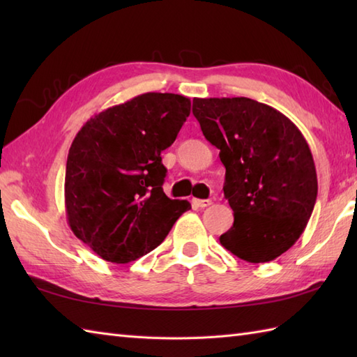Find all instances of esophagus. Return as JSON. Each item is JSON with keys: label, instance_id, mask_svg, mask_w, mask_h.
I'll use <instances>...</instances> for the list:
<instances>
[{"label": "esophagus", "instance_id": "obj_1", "mask_svg": "<svg viewBox=\"0 0 357 357\" xmlns=\"http://www.w3.org/2000/svg\"><path fill=\"white\" fill-rule=\"evenodd\" d=\"M211 204V201L210 199H193V206H196V207H201V208H204V207H208Z\"/></svg>", "mask_w": 357, "mask_h": 357}]
</instances>
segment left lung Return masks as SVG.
<instances>
[{
    "mask_svg": "<svg viewBox=\"0 0 357 357\" xmlns=\"http://www.w3.org/2000/svg\"><path fill=\"white\" fill-rule=\"evenodd\" d=\"M193 115L225 167L234 222L219 242L247 262L276 259L314 208L317 176L304 135L276 109L244 96L195 98Z\"/></svg>",
    "mask_w": 357,
    "mask_h": 357,
    "instance_id": "8db88e82",
    "label": "left lung"
}]
</instances>
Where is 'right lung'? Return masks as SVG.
Segmentation results:
<instances>
[{"instance_id":"obj_1","label":"right lung","mask_w":357,"mask_h":357,"mask_svg":"<svg viewBox=\"0 0 357 357\" xmlns=\"http://www.w3.org/2000/svg\"><path fill=\"white\" fill-rule=\"evenodd\" d=\"M188 115V98L150 92L98 113L75 136L66 165L67 221L104 261L147 255L192 208L167 198L161 158Z\"/></svg>"}]
</instances>
